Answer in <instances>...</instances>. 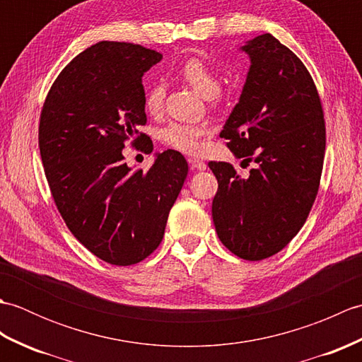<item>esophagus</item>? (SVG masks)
Instances as JSON below:
<instances>
[{
    "label": "esophagus",
    "mask_w": 362,
    "mask_h": 362,
    "mask_svg": "<svg viewBox=\"0 0 362 362\" xmlns=\"http://www.w3.org/2000/svg\"><path fill=\"white\" fill-rule=\"evenodd\" d=\"M188 163H189V168L193 169V171H204V169H206V165L204 163L202 160L188 158Z\"/></svg>",
    "instance_id": "obj_1"
}]
</instances>
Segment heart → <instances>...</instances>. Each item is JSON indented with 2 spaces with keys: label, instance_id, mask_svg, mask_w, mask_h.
<instances>
[{
  "label": "heart",
  "instance_id": "1",
  "mask_svg": "<svg viewBox=\"0 0 362 362\" xmlns=\"http://www.w3.org/2000/svg\"><path fill=\"white\" fill-rule=\"evenodd\" d=\"M179 78L197 93H201L211 107L219 105L224 101V90L221 88V76L218 68L209 59L194 56L187 59L179 70ZM165 88L161 86H152L144 95V110L151 117H160L165 110ZM211 134V127L206 122H171L161 130L160 138L171 149L182 153H199L204 148V140Z\"/></svg>",
  "mask_w": 362,
  "mask_h": 362
}]
</instances>
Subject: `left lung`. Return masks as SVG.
<instances>
[{"instance_id": "obj_1", "label": "left lung", "mask_w": 362, "mask_h": 362, "mask_svg": "<svg viewBox=\"0 0 362 362\" xmlns=\"http://www.w3.org/2000/svg\"><path fill=\"white\" fill-rule=\"evenodd\" d=\"M252 65L221 138L243 168L209 161L218 179L213 222L221 243L247 261L292 241L316 201L325 157L324 107L310 71L271 34L243 46Z\"/></svg>"}]
</instances>
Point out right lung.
Segmentation results:
<instances>
[{
  "label": "right lung",
  "mask_w": 362,
  "mask_h": 362,
  "mask_svg": "<svg viewBox=\"0 0 362 362\" xmlns=\"http://www.w3.org/2000/svg\"><path fill=\"white\" fill-rule=\"evenodd\" d=\"M161 60L156 49L99 42L54 81L38 124L45 175L60 216L82 245L115 266L148 258L165 235L168 214L188 163L180 152L158 153L148 173L130 171L122 149L151 153L144 126L143 74Z\"/></svg>",
  "instance_id": "add662e5"
}]
</instances>
